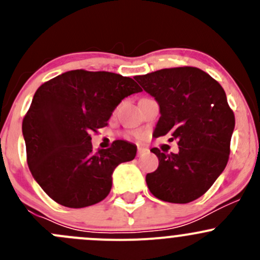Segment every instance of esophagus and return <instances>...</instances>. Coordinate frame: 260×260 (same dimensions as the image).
I'll return each instance as SVG.
<instances>
[{
    "label": "esophagus",
    "instance_id": "34e87169",
    "mask_svg": "<svg viewBox=\"0 0 260 260\" xmlns=\"http://www.w3.org/2000/svg\"><path fill=\"white\" fill-rule=\"evenodd\" d=\"M147 151H148V149H147L146 147H138V149H137V153H138V156H141V154L146 153Z\"/></svg>",
    "mask_w": 260,
    "mask_h": 260
}]
</instances>
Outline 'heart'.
I'll return each instance as SVG.
<instances>
[{"label": "heart", "instance_id": "heart-1", "mask_svg": "<svg viewBox=\"0 0 260 260\" xmlns=\"http://www.w3.org/2000/svg\"><path fill=\"white\" fill-rule=\"evenodd\" d=\"M132 136L135 138H137V140H142L143 138V135L142 133H140V132H135V133H132Z\"/></svg>", "mask_w": 260, "mask_h": 260}]
</instances>
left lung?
Returning <instances> with one entry per match:
<instances>
[{"label": "left lung", "instance_id": "1", "mask_svg": "<svg viewBox=\"0 0 260 260\" xmlns=\"http://www.w3.org/2000/svg\"><path fill=\"white\" fill-rule=\"evenodd\" d=\"M135 79L159 106L153 137L171 135L179 145L177 153L151 149L159 164L147 174V186L162 201L191 203L211 187L229 159L235 118L226 94L198 68L161 69Z\"/></svg>", "mask_w": 260, "mask_h": 260}]
</instances>
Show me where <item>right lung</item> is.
Returning a JSON list of instances; mask_svg holds the SVG:
<instances>
[{
    "label": "right lung",
    "mask_w": 260,
    "mask_h": 260,
    "mask_svg": "<svg viewBox=\"0 0 260 260\" xmlns=\"http://www.w3.org/2000/svg\"><path fill=\"white\" fill-rule=\"evenodd\" d=\"M140 91L132 78L86 70L62 73L36 90L22 135L28 169L52 200L80 209L108 196L114 169L132 161L137 146L118 140L94 152L90 135L108 124L125 96Z\"/></svg>",
    "instance_id": "add662e5"
}]
</instances>
